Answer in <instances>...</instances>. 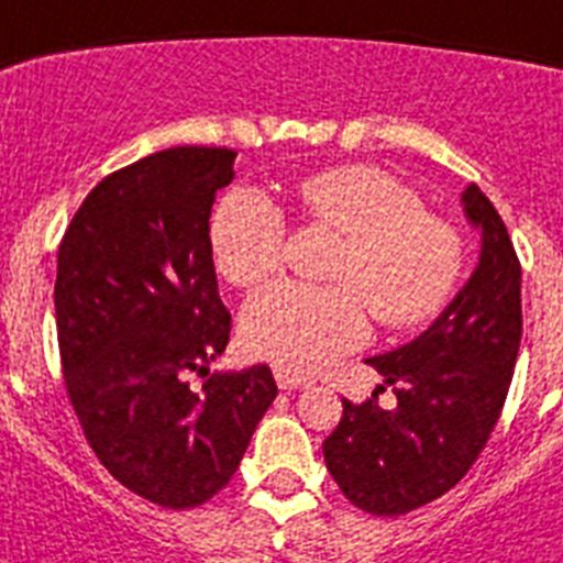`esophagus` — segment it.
<instances>
[{
    "instance_id": "34e87169",
    "label": "esophagus",
    "mask_w": 563,
    "mask_h": 563,
    "mask_svg": "<svg viewBox=\"0 0 563 563\" xmlns=\"http://www.w3.org/2000/svg\"><path fill=\"white\" fill-rule=\"evenodd\" d=\"M274 380H277V386H280V389H286V391L309 389V386H311L309 377L291 375V372H283V369H274Z\"/></svg>"
}]
</instances>
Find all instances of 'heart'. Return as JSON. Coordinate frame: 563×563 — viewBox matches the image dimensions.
Here are the masks:
<instances>
[{
    "label": "heart",
    "instance_id": "heart-1",
    "mask_svg": "<svg viewBox=\"0 0 563 563\" xmlns=\"http://www.w3.org/2000/svg\"><path fill=\"white\" fill-rule=\"evenodd\" d=\"M311 225L346 238L332 266L334 289L274 283L240 318L245 352L274 369L303 375L366 338V309L384 329L427 323L464 277L461 231L423 211L415 188L375 165H338L300 183ZM286 220L263 191H231L211 220L217 272L243 289L283 266Z\"/></svg>",
    "mask_w": 563,
    "mask_h": 563
}]
</instances>
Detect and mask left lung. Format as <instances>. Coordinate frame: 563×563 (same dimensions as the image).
<instances>
[{"instance_id":"left-lung-1","label":"left lung","mask_w":563,"mask_h":563,"mask_svg":"<svg viewBox=\"0 0 563 563\" xmlns=\"http://www.w3.org/2000/svg\"><path fill=\"white\" fill-rule=\"evenodd\" d=\"M461 200L481 229L478 268L420 338L366 361L395 386L398 406L380 409L377 395L343 400L323 441L332 478L363 512L391 518L450 493L507 400L521 346V263L486 194L472 183Z\"/></svg>"}]
</instances>
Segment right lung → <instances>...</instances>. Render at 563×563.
Instances as JSON below:
<instances>
[{"label":"right lung","mask_w":563,"mask_h":563,"mask_svg":"<svg viewBox=\"0 0 563 563\" xmlns=\"http://www.w3.org/2000/svg\"><path fill=\"white\" fill-rule=\"evenodd\" d=\"M234 157L179 145L108 174L56 254V338L85 441L122 486L165 509L214 498L277 398L266 363L209 375L231 332L209 217ZM191 374L207 377L200 390Z\"/></svg>","instance_id":"add662e5"}]
</instances>
